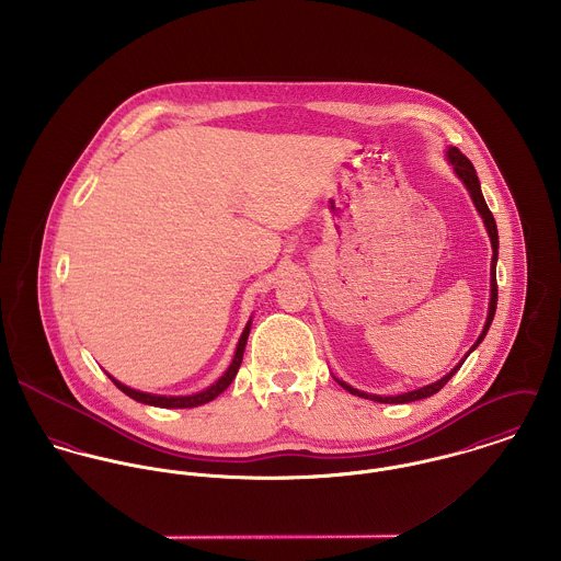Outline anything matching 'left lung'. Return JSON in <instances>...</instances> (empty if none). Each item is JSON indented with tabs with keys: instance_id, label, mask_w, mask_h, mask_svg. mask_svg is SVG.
Instances as JSON below:
<instances>
[{
	"instance_id": "8db88e82",
	"label": "left lung",
	"mask_w": 561,
	"mask_h": 561,
	"mask_svg": "<svg viewBox=\"0 0 561 561\" xmlns=\"http://www.w3.org/2000/svg\"><path fill=\"white\" fill-rule=\"evenodd\" d=\"M447 160L451 161V165H454V170H456V174L462 179V183L467 185V190H469V194H471V198H473V203H476V207H478V211H480L481 218H483V225H485V231H488V236H490V243H492V265H490V307H488V318H485V325H483V330H481L480 339L476 341V345L469 350V354L480 345L481 341H483V336H485V332H488V328H490V323H492V318H494V311H496V256H499V233H496V222H494V218H492V214H490V209H488V205H485V201H483V194H481L480 187V179H478V172H476V168H473V163L469 161L467 156H462L456 147H449V151H447ZM467 354V356H469ZM465 356V358H467ZM465 363V360H462ZM462 363L460 365H456L445 378H440L438 382H432V385H427V387H423V389H416V391H408V393H403V396H396V398H382V396H369V393H363V391H358V389H354V387H350V385H345V382H341L339 380V385L345 389V391H350L352 396H358V398H363V400H374L380 401V403H408V401H416V400H425V398H430V396H434V393H438L449 380H451V376L462 367Z\"/></svg>"
}]
</instances>
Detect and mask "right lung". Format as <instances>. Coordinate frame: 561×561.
I'll list each match as a JSON object with an SVG mask.
<instances>
[{"mask_svg": "<svg viewBox=\"0 0 561 561\" xmlns=\"http://www.w3.org/2000/svg\"><path fill=\"white\" fill-rule=\"evenodd\" d=\"M248 332H250V321L248 325L243 328L241 332L240 343H238V350H236V356H233V363L229 365V369L225 371V376L211 385L209 389L196 393V396H185V398H165V396H153V393H142V391H136V389H129L125 385H121L118 380H114L110 376V380L125 393L129 396L131 400L140 401V403H149V405H158V408H194V405H201V403H207V401L216 400L222 391L229 389V385L236 380L238 371H240L241 358H243V347H245V341H248Z\"/></svg>", "mask_w": 561, "mask_h": 561, "instance_id": "obj_1", "label": "right lung"}]
</instances>
